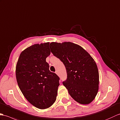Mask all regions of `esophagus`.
Listing matches in <instances>:
<instances>
[{
  "label": "esophagus",
  "instance_id": "obj_1",
  "mask_svg": "<svg viewBox=\"0 0 120 120\" xmlns=\"http://www.w3.org/2000/svg\"><path fill=\"white\" fill-rule=\"evenodd\" d=\"M55 73H56V74H57V75H58V71H56V72H55Z\"/></svg>",
  "mask_w": 120,
  "mask_h": 120
}]
</instances>
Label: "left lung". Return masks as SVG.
Listing matches in <instances>:
<instances>
[{
    "instance_id": "obj_1",
    "label": "left lung",
    "mask_w": 120,
    "mask_h": 120,
    "mask_svg": "<svg viewBox=\"0 0 120 120\" xmlns=\"http://www.w3.org/2000/svg\"><path fill=\"white\" fill-rule=\"evenodd\" d=\"M51 52L64 64L67 78L63 84L70 96L81 104H88L96 96L99 84L97 65L82 47L71 42H52Z\"/></svg>"
}]
</instances>
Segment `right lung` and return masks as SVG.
Returning <instances> with one entry per match:
<instances>
[{
	"label": "right lung",
	"instance_id": "1",
	"mask_svg": "<svg viewBox=\"0 0 120 120\" xmlns=\"http://www.w3.org/2000/svg\"><path fill=\"white\" fill-rule=\"evenodd\" d=\"M49 42L35 44L20 53L16 67L17 84L24 97L41 109L55 102L60 78L49 70L46 58L50 54Z\"/></svg>",
	"mask_w": 120,
	"mask_h": 120
}]
</instances>
